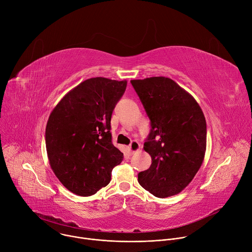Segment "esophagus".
<instances>
[{"label":"esophagus","mask_w":252,"mask_h":252,"mask_svg":"<svg viewBox=\"0 0 252 252\" xmlns=\"http://www.w3.org/2000/svg\"><path fill=\"white\" fill-rule=\"evenodd\" d=\"M128 149H129V152L132 154V153H134V152H136V151H138L140 149V145L138 143V141L132 140L130 142V145L128 146Z\"/></svg>","instance_id":"34e87169"}]
</instances>
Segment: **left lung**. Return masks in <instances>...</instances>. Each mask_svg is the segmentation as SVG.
<instances>
[{"label": "left lung", "mask_w": 252, "mask_h": 252, "mask_svg": "<svg viewBox=\"0 0 252 252\" xmlns=\"http://www.w3.org/2000/svg\"><path fill=\"white\" fill-rule=\"evenodd\" d=\"M151 121L143 150L152 157L139 185L157 197L181 192L200 168L206 150V122L199 104L174 81L153 77L130 81Z\"/></svg>", "instance_id": "1"}]
</instances>
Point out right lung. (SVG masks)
Instances as JSON below:
<instances>
[{"mask_svg":"<svg viewBox=\"0 0 252 252\" xmlns=\"http://www.w3.org/2000/svg\"><path fill=\"white\" fill-rule=\"evenodd\" d=\"M126 81L92 78L68 92L50 115L46 148L51 167L69 191L90 196L111 182L124 154L112 142L113 111Z\"/></svg>","mask_w":252,"mask_h":252,"instance_id":"add662e5","label":"right lung"}]
</instances>
